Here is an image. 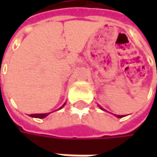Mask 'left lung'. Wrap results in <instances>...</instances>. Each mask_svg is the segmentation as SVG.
<instances>
[{
	"label": "left lung",
	"mask_w": 157,
	"mask_h": 157,
	"mask_svg": "<svg viewBox=\"0 0 157 157\" xmlns=\"http://www.w3.org/2000/svg\"><path fill=\"white\" fill-rule=\"evenodd\" d=\"M98 106H99V107H100V109H101V110H104V111H105V109H104V108H103V107H102V106H100V105H98ZM114 116H116V117H117V118H122V117H124V116H123V115H118V114H114Z\"/></svg>",
	"instance_id": "obj_1"
}]
</instances>
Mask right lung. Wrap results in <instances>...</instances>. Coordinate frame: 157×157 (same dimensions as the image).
<instances>
[{
    "mask_svg": "<svg viewBox=\"0 0 157 157\" xmlns=\"http://www.w3.org/2000/svg\"><path fill=\"white\" fill-rule=\"evenodd\" d=\"M65 104H66V103H64L59 109H62V108L65 105ZM51 113H52V112H51ZM51 113H33V114H30V116H31V117H34V118H40V119H42V118H45V117H46L47 115H49Z\"/></svg>",
    "mask_w": 157,
    "mask_h": 157,
    "instance_id": "obj_1",
    "label": "right lung"
}]
</instances>
